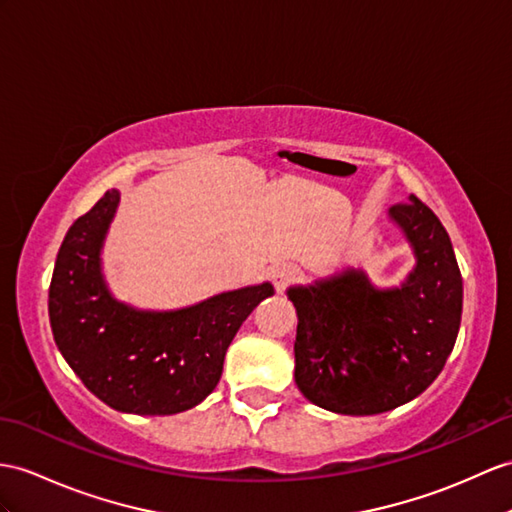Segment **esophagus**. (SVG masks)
Wrapping results in <instances>:
<instances>
[{
    "instance_id": "1",
    "label": "esophagus",
    "mask_w": 512,
    "mask_h": 512,
    "mask_svg": "<svg viewBox=\"0 0 512 512\" xmlns=\"http://www.w3.org/2000/svg\"><path fill=\"white\" fill-rule=\"evenodd\" d=\"M297 278H299V269L293 263H280L271 269V280L278 293H282L286 286L295 282Z\"/></svg>"
}]
</instances>
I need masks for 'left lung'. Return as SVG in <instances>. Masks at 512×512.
<instances>
[{
	"instance_id": "obj_1",
	"label": "left lung",
	"mask_w": 512,
	"mask_h": 512,
	"mask_svg": "<svg viewBox=\"0 0 512 512\" xmlns=\"http://www.w3.org/2000/svg\"><path fill=\"white\" fill-rule=\"evenodd\" d=\"M389 221L415 256L400 286L380 289L363 267H343L286 291L297 310V389L339 415H378L415 400L458 336L463 278L450 234L415 195L391 206Z\"/></svg>"
}]
</instances>
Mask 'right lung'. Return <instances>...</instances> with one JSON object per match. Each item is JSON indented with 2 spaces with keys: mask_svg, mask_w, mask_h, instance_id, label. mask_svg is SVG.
Returning <instances> with one entry per match:
<instances>
[{
  "mask_svg": "<svg viewBox=\"0 0 512 512\" xmlns=\"http://www.w3.org/2000/svg\"><path fill=\"white\" fill-rule=\"evenodd\" d=\"M119 199L108 191L69 228L49 284V323L62 358L104 404L132 415H176L215 391L234 334L273 286H245L178 310L119 302L102 271Z\"/></svg>",
  "mask_w": 512,
  "mask_h": 512,
  "instance_id": "obj_1",
  "label": "right lung"
}]
</instances>
